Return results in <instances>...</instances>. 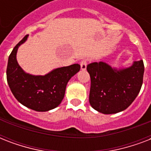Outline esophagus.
<instances>
[{
    "label": "esophagus",
    "mask_w": 151,
    "mask_h": 151,
    "mask_svg": "<svg viewBox=\"0 0 151 151\" xmlns=\"http://www.w3.org/2000/svg\"><path fill=\"white\" fill-rule=\"evenodd\" d=\"M87 68V61L86 60H82L81 62V69L82 70H85Z\"/></svg>",
    "instance_id": "esophagus-1"
}]
</instances>
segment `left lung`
<instances>
[{
    "label": "left lung",
    "instance_id": "1",
    "mask_svg": "<svg viewBox=\"0 0 151 151\" xmlns=\"http://www.w3.org/2000/svg\"><path fill=\"white\" fill-rule=\"evenodd\" d=\"M91 78L89 103L104 114L123 111L131 105L143 85V60L133 62L126 68H114L104 62L87 66Z\"/></svg>",
    "mask_w": 151,
    "mask_h": 151
}]
</instances>
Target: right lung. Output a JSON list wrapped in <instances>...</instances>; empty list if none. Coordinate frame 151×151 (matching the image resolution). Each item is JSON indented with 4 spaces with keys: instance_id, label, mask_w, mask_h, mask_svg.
I'll list each match as a JSON object with an SVG mask.
<instances>
[{
    "instance_id": "obj_1",
    "label": "right lung",
    "mask_w": 151,
    "mask_h": 151,
    "mask_svg": "<svg viewBox=\"0 0 151 151\" xmlns=\"http://www.w3.org/2000/svg\"><path fill=\"white\" fill-rule=\"evenodd\" d=\"M28 38L24 37L8 57L7 81L11 91L21 104L31 110L45 112L57 107L63 99L67 83L80 70L75 63L52 70L45 75L26 73L16 59L18 48Z\"/></svg>"
}]
</instances>
